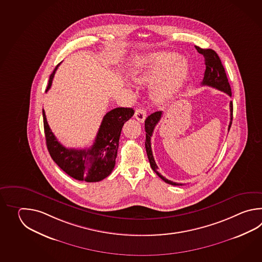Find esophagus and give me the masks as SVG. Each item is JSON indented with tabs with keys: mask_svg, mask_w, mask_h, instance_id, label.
Returning a JSON list of instances; mask_svg holds the SVG:
<instances>
[{
	"mask_svg": "<svg viewBox=\"0 0 262 262\" xmlns=\"http://www.w3.org/2000/svg\"><path fill=\"white\" fill-rule=\"evenodd\" d=\"M134 116L135 118L140 122V123H143L145 121V119H146V112H145L143 108H141V107H138V108H136V111H135V114H134Z\"/></svg>",
	"mask_w": 262,
	"mask_h": 262,
	"instance_id": "1",
	"label": "esophagus"
}]
</instances>
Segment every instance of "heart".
Returning <instances> with one entry per match:
<instances>
[{
  "mask_svg": "<svg viewBox=\"0 0 262 262\" xmlns=\"http://www.w3.org/2000/svg\"><path fill=\"white\" fill-rule=\"evenodd\" d=\"M169 51L151 53L146 58L143 67L135 75L134 80L141 85L154 84L151 97L156 103H164L175 95L188 73L184 60Z\"/></svg>",
  "mask_w": 262,
  "mask_h": 262,
  "instance_id": "1",
  "label": "heart"
}]
</instances>
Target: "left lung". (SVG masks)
<instances>
[{"label":"left lung","instance_id":"8db88e82","mask_svg":"<svg viewBox=\"0 0 262 262\" xmlns=\"http://www.w3.org/2000/svg\"><path fill=\"white\" fill-rule=\"evenodd\" d=\"M195 50H198L199 53L203 55L205 59V66H206V70L204 72V78L201 84L204 86H210L212 88L219 90L221 92H224L228 94L229 96H231V88L230 85L228 83L227 74L225 71V68L223 67L221 60L217 55V53L214 50L211 49H201L200 47H195ZM229 107H230V122L228 124V131L231 126L232 123V119H233V104L230 101L229 103ZM162 116V112H156L155 113H151L145 120V131H146V140H145V148L147 151L148 159L150 162V167L152 170L160 177V178L166 182L167 184H171V185H183L182 184H177L174 183L172 181H169L162 176L160 173L158 172V167L156 165L155 158L152 156L151 151V146H150V137L152 136V132L155 130L156 124L160 121Z\"/></svg>","mask_w":262,"mask_h":262}]
</instances>
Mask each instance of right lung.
Listing matches in <instances>:
<instances>
[{
    "label": "right lung",
    "mask_w": 262,
    "mask_h": 262,
    "mask_svg": "<svg viewBox=\"0 0 262 262\" xmlns=\"http://www.w3.org/2000/svg\"><path fill=\"white\" fill-rule=\"evenodd\" d=\"M50 75L46 92L51 87L56 70ZM131 107H116L103 118L94 144L85 149H67L51 132L43 110L45 137L53 161L70 177L88 183L100 182L112 172L117 157L119 139L123 124L134 115Z\"/></svg>",
    "instance_id": "1"
}]
</instances>
